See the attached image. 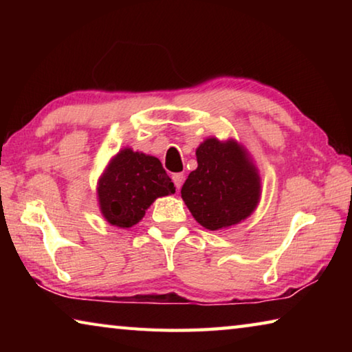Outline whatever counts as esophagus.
Masks as SVG:
<instances>
[{
	"label": "esophagus",
	"mask_w": 352,
	"mask_h": 352,
	"mask_svg": "<svg viewBox=\"0 0 352 352\" xmlns=\"http://www.w3.org/2000/svg\"><path fill=\"white\" fill-rule=\"evenodd\" d=\"M172 180H174L175 188H177L178 190H180L182 184H183V180H184V175H183V174H174V175H172Z\"/></svg>",
	"instance_id": "esophagus-1"
}]
</instances>
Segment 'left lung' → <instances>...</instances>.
Returning <instances> with one entry per match:
<instances>
[{
	"instance_id": "1",
	"label": "left lung",
	"mask_w": 352,
	"mask_h": 352,
	"mask_svg": "<svg viewBox=\"0 0 352 352\" xmlns=\"http://www.w3.org/2000/svg\"><path fill=\"white\" fill-rule=\"evenodd\" d=\"M195 155L197 169L182 188V197L194 219L211 231L247 219L258 205L261 184L242 147L236 141L210 138Z\"/></svg>"
}]
</instances>
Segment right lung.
Instances as JSON below:
<instances>
[{
	"label": "right lung",
	"mask_w": 352,
	"mask_h": 352,
	"mask_svg": "<svg viewBox=\"0 0 352 352\" xmlns=\"http://www.w3.org/2000/svg\"><path fill=\"white\" fill-rule=\"evenodd\" d=\"M175 192L158 158L124 148L100 177L98 195L107 222L130 228L144 217L155 199Z\"/></svg>",
	"instance_id": "obj_1"
}]
</instances>
